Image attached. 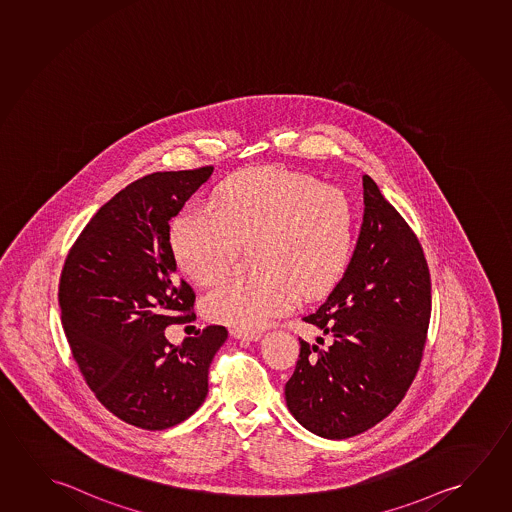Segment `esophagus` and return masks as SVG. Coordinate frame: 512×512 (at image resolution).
<instances>
[{
	"label": "esophagus",
	"instance_id": "34e87169",
	"mask_svg": "<svg viewBox=\"0 0 512 512\" xmlns=\"http://www.w3.org/2000/svg\"><path fill=\"white\" fill-rule=\"evenodd\" d=\"M230 335H232L234 339L241 340H259L260 337H262V333H260V331L241 330V328H232V330H230Z\"/></svg>",
	"mask_w": 512,
	"mask_h": 512
}]
</instances>
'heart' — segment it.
<instances>
[{
    "mask_svg": "<svg viewBox=\"0 0 512 512\" xmlns=\"http://www.w3.org/2000/svg\"><path fill=\"white\" fill-rule=\"evenodd\" d=\"M248 275H228L202 308L216 323L260 330L303 299L323 298L344 278L356 250V214L340 189L276 166L232 173L207 209L173 220L170 246L179 268L213 284L237 246H250Z\"/></svg>",
    "mask_w": 512,
    "mask_h": 512,
    "instance_id": "1",
    "label": "heart"
}]
</instances>
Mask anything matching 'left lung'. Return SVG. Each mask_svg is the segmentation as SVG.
Wrapping results in <instances>:
<instances>
[{
  "label": "left lung",
  "instance_id": "8db88e82",
  "mask_svg": "<svg viewBox=\"0 0 512 512\" xmlns=\"http://www.w3.org/2000/svg\"><path fill=\"white\" fill-rule=\"evenodd\" d=\"M363 204L351 266L303 317L328 346L299 339L285 383L292 417L328 440L365 433L397 408L417 376L431 317V276L417 236L369 175Z\"/></svg>",
  "mask_w": 512,
  "mask_h": 512
}]
</instances>
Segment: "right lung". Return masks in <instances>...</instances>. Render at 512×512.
<instances>
[{
    "mask_svg": "<svg viewBox=\"0 0 512 512\" xmlns=\"http://www.w3.org/2000/svg\"><path fill=\"white\" fill-rule=\"evenodd\" d=\"M213 166L156 172L131 182L95 213L63 264L65 337L104 408L126 424L163 431L197 411L209 392L225 326L173 346L170 324L191 321L195 292L175 271L170 220Z\"/></svg>",
    "mask_w": 512,
    "mask_h": 512,
    "instance_id": "add662e5",
    "label": "right lung"
}]
</instances>
